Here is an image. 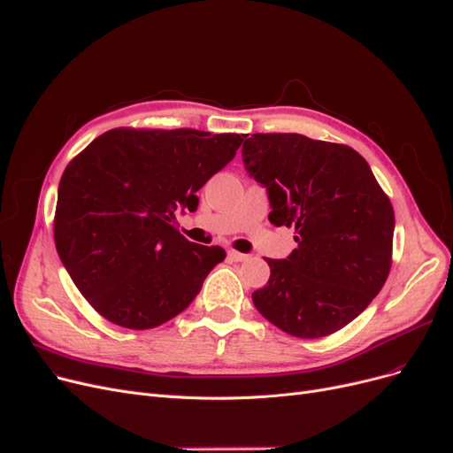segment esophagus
Listing matches in <instances>:
<instances>
[{
    "label": "esophagus",
    "mask_w": 453,
    "mask_h": 453,
    "mask_svg": "<svg viewBox=\"0 0 453 453\" xmlns=\"http://www.w3.org/2000/svg\"><path fill=\"white\" fill-rule=\"evenodd\" d=\"M228 258L234 260V262H245V260H249L250 257L245 255V252H240V250H228Z\"/></svg>",
    "instance_id": "1"
}]
</instances>
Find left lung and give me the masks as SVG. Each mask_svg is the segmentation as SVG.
Wrapping results in <instances>:
<instances>
[{"label": "left lung", "mask_w": 453, "mask_h": 453, "mask_svg": "<svg viewBox=\"0 0 453 453\" xmlns=\"http://www.w3.org/2000/svg\"><path fill=\"white\" fill-rule=\"evenodd\" d=\"M247 173L269 195V221L294 226L297 249L265 258L271 275L257 311L288 334L321 338L346 327L390 273L394 210L368 161L348 144L301 134H255Z\"/></svg>", "instance_id": "obj_1"}]
</instances>
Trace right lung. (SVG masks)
I'll list each match as a JSON object with an SVG mask.
<instances>
[{
	"label": "right lung",
	"mask_w": 453,
	"mask_h": 453,
	"mask_svg": "<svg viewBox=\"0 0 453 453\" xmlns=\"http://www.w3.org/2000/svg\"><path fill=\"white\" fill-rule=\"evenodd\" d=\"M245 135L191 128H115L66 165L53 219L59 258L93 309L126 329H152L186 311L223 247L174 226L196 191L236 156Z\"/></svg>",
	"instance_id": "right-lung-1"
}]
</instances>
